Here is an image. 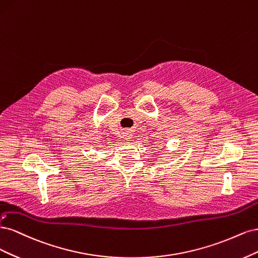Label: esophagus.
Returning a JSON list of instances; mask_svg holds the SVG:
<instances>
[{
  "instance_id": "34e87169",
  "label": "esophagus",
  "mask_w": 258,
  "mask_h": 258,
  "mask_svg": "<svg viewBox=\"0 0 258 258\" xmlns=\"http://www.w3.org/2000/svg\"><path fill=\"white\" fill-rule=\"evenodd\" d=\"M123 137L125 138L126 140H130L132 138V134L128 131H125V132H123Z\"/></svg>"
}]
</instances>
